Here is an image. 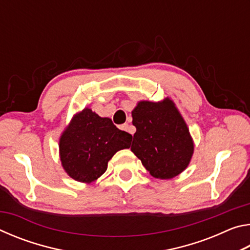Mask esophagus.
<instances>
[{
  "label": "esophagus",
  "instance_id": "obj_1",
  "mask_svg": "<svg viewBox=\"0 0 250 250\" xmlns=\"http://www.w3.org/2000/svg\"><path fill=\"white\" fill-rule=\"evenodd\" d=\"M121 130H124V131H126V132H130L131 133V131H130V126H129V125L128 124H125V125H122L121 126Z\"/></svg>",
  "mask_w": 250,
  "mask_h": 250
}]
</instances>
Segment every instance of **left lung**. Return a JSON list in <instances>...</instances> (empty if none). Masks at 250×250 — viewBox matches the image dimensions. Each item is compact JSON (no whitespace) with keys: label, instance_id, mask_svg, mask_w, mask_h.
Returning a JSON list of instances; mask_svg holds the SVG:
<instances>
[{"label":"left lung","instance_id":"8db88e82","mask_svg":"<svg viewBox=\"0 0 250 250\" xmlns=\"http://www.w3.org/2000/svg\"><path fill=\"white\" fill-rule=\"evenodd\" d=\"M135 126L131 151L150 174L170 180L181 174L194 153V141L184 118L171 98L142 100L132 110Z\"/></svg>","mask_w":250,"mask_h":250}]
</instances>
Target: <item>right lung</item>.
I'll list each match as a JSON object with an SVG mask.
<instances>
[{"mask_svg": "<svg viewBox=\"0 0 250 250\" xmlns=\"http://www.w3.org/2000/svg\"><path fill=\"white\" fill-rule=\"evenodd\" d=\"M132 135L121 131L109 118L84 108L71 118L59 138V159L71 179L89 184L107 171L109 160L128 149Z\"/></svg>", "mask_w": 250, "mask_h": 250, "instance_id": "obj_1", "label": "right lung"}]
</instances>
